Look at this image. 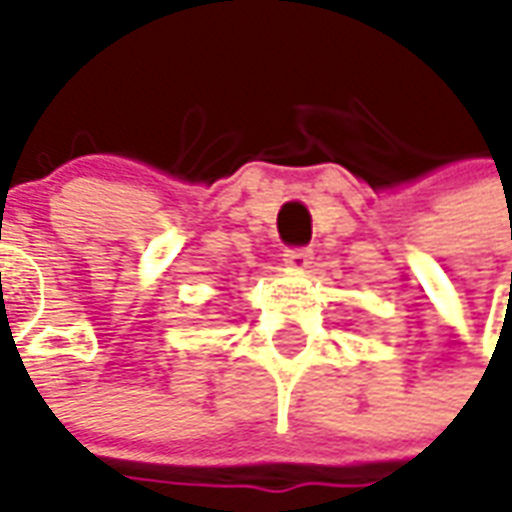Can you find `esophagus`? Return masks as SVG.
I'll use <instances>...</instances> for the list:
<instances>
[{
  "label": "esophagus",
  "instance_id": "34e87169",
  "mask_svg": "<svg viewBox=\"0 0 512 512\" xmlns=\"http://www.w3.org/2000/svg\"><path fill=\"white\" fill-rule=\"evenodd\" d=\"M311 248H286L284 250V262L292 267V270H306L311 264Z\"/></svg>",
  "mask_w": 512,
  "mask_h": 512
}]
</instances>
